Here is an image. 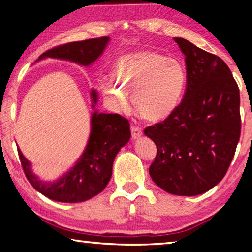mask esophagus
Here are the masks:
<instances>
[{
  "label": "esophagus",
  "instance_id": "obj_1",
  "mask_svg": "<svg viewBox=\"0 0 252 252\" xmlns=\"http://www.w3.org/2000/svg\"><path fill=\"white\" fill-rule=\"evenodd\" d=\"M131 135L133 139H138L139 136L142 135V129L138 126H131Z\"/></svg>",
  "mask_w": 252,
  "mask_h": 252
}]
</instances>
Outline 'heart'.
<instances>
[{
    "label": "heart",
    "mask_w": 252,
    "mask_h": 252,
    "mask_svg": "<svg viewBox=\"0 0 252 252\" xmlns=\"http://www.w3.org/2000/svg\"><path fill=\"white\" fill-rule=\"evenodd\" d=\"M186 80V70L178 60L153 51H139L119 60L113 80H104L101 87L119 110H129L130 93L144 119L159 121L177 108Z\"/></svg>",
    "instance_id": "b5f03b06"
}]
</instances>
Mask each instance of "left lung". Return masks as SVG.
I'll return each mask as SVG.
<instances>
[{"mask_svg":"<svg viewBox=\"0 0 252 252\" xmlns=\"http://www.w3.org/2000/svg\"><path fill=\"white\" fill-rule=\"evenodd\" d=\"M186 55L187 89L162 122L144 129L157 146L149 173L176 195H198L222 180L240 138V93L222 59L174 37Z\"/></svg>","mask_w":252,"mask_h":252,"instance_id":"1","label":"left lung"}]
</instances>
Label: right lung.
I'll return each instance as SVG.
<instances>
[{"label": "right lung", "mask_w": 252, "mask_h": 252, "mask_svg": "<svg viewBox=\"0 0 252 252\" xmlns=\"http://www.w3.org/2000/svg\"><path fill=\"white\" fill-rule=\"evenodd\" d=\"M108 42V36L70 42L45 51L39 60L57 58L90 65L103 52ZM92 99L96 103L95 91H92ZM91 126V135L82 157L69 173L55 182L40 181L18 149L25 177L34 189L54 201L69 203L87 201L103 191L112 176L114 158L131 136L130 123L120 114L94 112Z\"/></svg>", "instance_id": "right-lung-1"}]
</instances>
